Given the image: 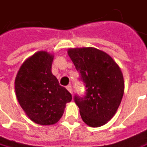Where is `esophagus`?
I'll list each match as a JSON object with an SVG mask.
<instances>
[{
    "instance_id": "obj_1",
    "label": "esophagus",
    "mask_w": 147,
    "mask_h": 147,
    "mask_svg": "<svg viewBox=\"0 0 147 147\" xmlns=\"http://www.w3.org/2000/svg\"><path fill=\"white\" fill-rule=\"evenodd\" d=\"M66 88H67V90L69 91L71 94H72V87H71V84L70 85H67V86L66 87Z\"/></svg>"
}]
</instances>
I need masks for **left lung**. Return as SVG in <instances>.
<instances>
[{
    "mask_svg": "<svg viewBox=\"0 0 147 147\" xmlns=\"http://www.w3.org/2000/svg\"><path fill=\"white\" fill-rule=\"evenodd\" d=\"M67 52L85 87L84 95L74 96L81 118L90 127L102 126L114 116L123 98L124 81L119 67L108 54L95 48Z\"/></svg>",
    "mask_w": 147,
    "mask_h": 147,
    "instance_id": "8db88e82",
    "label": "left lung"
}]
</instances>
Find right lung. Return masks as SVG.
I'll use <instances>...</instances> for the list:
<instances>
[{"label": "right lung", "mask_w": 147, "mask_h": 147, "mask_svg": "<svg viewBox=\"0 0 147 147\" xmlns=\"http://www.w3.org/2000/svg\"><path fill=\"white\" fill-rule=\"evenodd\" d=\"M53 56L38 52L20 67L15 80L16 98L32 121L40 125L57 123L71 95L52 73Z\"/></svg>", "instance_id": "1"}]
</instances>
